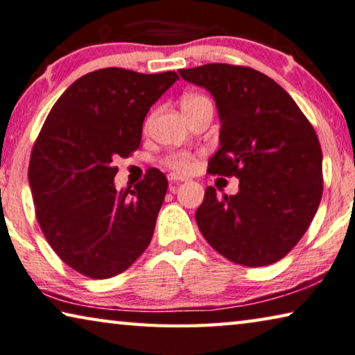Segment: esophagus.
Wrapping results in <instances>:
<instances>
[{"instance_id":"obj_1","label":"esophagus","mask_w":355,"mask_h":355,"mask_svg":"<svg viewBox=\"0 0 355 355\" xmlns=\"http://www.w3.org/2000/svg\"><path fill=\"white\" fill-rule=\"evenodd\" d=\"M168 179H170L171 182H184V181H187V178H184V176H181V174H176V173L168 174Z\"/></svg>"}]
</instances>
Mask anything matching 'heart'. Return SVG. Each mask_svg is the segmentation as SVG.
Wrapping results in <instances>:
<instances>
[{
  "label": "heart",
  "mask_w": 355,
  "mask_h": 355,
  "mask_svg": "<svg viewBox=\"0 0 355 355\" xmlns=\"http://www.w3.org/2000/svg\"><path fill=\"white\" fill-rule=\"evenodd\" d=\"M207 98L205 96H200V94H189L182 98V108L184 107H189V105H195V103H200V102H206ZM166 164L170 168H173L174 171H182V173H187L193 170V165H195V159L191 154L187 153H179V154H173L166 159Z\"/></svg>",
  "instance_id": "obj_1"
}]
</instances>
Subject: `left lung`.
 <instances>
[{
	"label": "left lung",
	"instance_id": "8db88e82",
	"mask_svg": "<svg viewBox=\"0 0 355 355\" xmlns=\"http://www.w3.org/2000/svg\"><path fill=\"white\" fill-rule=\"evenodd\" d=\"M211 92L220 149L209 173L236 176L239 191L207 187L195 214L201 234L236 264L277 263L309 230L322 196V150L313 125L274 80L254 69L206 64L181 69Z\"/></svg>",
	"mask_w": 355,
	"mask_h": 355
}]
</instances>
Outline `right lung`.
<instances>
[{"label": "right lung", "instance_id": "1", "mask_svg": "<svg viewBox=\"0 0 355 355\" xmlns=\"http://www.w3.org/2000/svg\"><path fill=\"white\" fill-rule=\"evenodd\" d=\"M176 80V72L98 69L73 81L46 116L28 179L40 230L80 274L118 275L153 239L165 174L150 168L133 190H116L114 160L138 149L149 108Z\"/></svg>", "mask_w": 355, "mask_h": 355}]
</instances>
